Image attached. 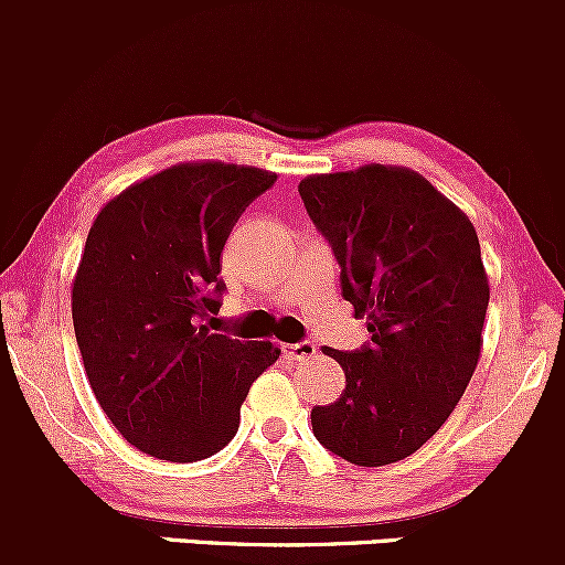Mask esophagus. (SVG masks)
Returning <instances> with one entry per match:
<instances>
[{"instance_id":"obj_1","label":"esophagus","mask_w":565,"mask_h":565,"mask_svg":"<svg viewBox=\"0 0 565 565\" xmlns=\"http://www.w3.org/2000/svg\"><path fill=\"white\" fill-rule=\"evenodd\" d=\"M284 353H287L291 361H310L316 359L319 348H316L310 340H302V342H291V345H284Z\"/></svg>"}]
</instances>
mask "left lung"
Instances as JSON below:
<instances>
[{
	"label": "left lung",
	"mask_w": 565,
	"mask_h": 565,
	"mask_svg": "<svg viewBox=\"0 0 565 565\" xmlns=\"http://www.w3.org/2000/svg\"><path fill=\"white\" fill-rule=\"evenodd\" d=\"M297 188L369 329L359 350H327L345 391L310 412L313 436L361 468L398 462L436 436L478 366L489 308L478 233L404 167L313 174Z\"/></svg>",
	"instance_id": "8db88e82"
}]
</instances>
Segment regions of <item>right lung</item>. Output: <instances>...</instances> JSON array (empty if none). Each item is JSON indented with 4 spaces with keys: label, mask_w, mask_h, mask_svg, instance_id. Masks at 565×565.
<instances>
[{
    "label": "right lung",
    "mask_w": 565,
    "mask_h": 565,
    "mask_svg": "<svg viewBox=\"0 0 565 565\" xmlns=\"http://www.w3.org/2000/svg\"><path fill=\"white\" fill-rule=\"evenodd\" d=\"M274 172L178 164L129 185L89 228L71 313L84 372L116 430L167 462L217 454L278 350L212 332L223 246Z\"/></svg>",
    "instance_id": "1"
}]
</instances>
